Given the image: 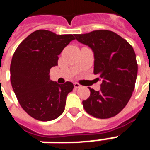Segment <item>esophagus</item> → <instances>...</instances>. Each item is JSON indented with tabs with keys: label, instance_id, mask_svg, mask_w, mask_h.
Segmentation results:
<instances>
[{
	"label": "esophagus",
	"instance_id": "1",
	"mask_svg": "<svg viewBox=\"0 0 150 150\" xmlns=\"http://www.w3.org/2000/svg\"><path fill=\"white\" fill-rule=\"evenodd\" d=\"M74 87H75V89H77V88H81V85L78 83H74Z\"/></svg>",
	"mask_w": 150,
	"mask_h": 150
}]
</instances>
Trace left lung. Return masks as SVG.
<instances>
[{"label":"left lung","mask_w":150,"mask_h":150,"mask_svg":"<svg viewBox=\"0 0 150 150\" xmlns=\"http://www.w3.org/2000/svg\"><path fill=\"white\" fill-rule=\"evenodd\" d=\"M75 36L92 49L93 72L102 80L100 91L89 88L90 96L83 101L85 111L99 119L115 116L128 104L135 88L137 62L134 50L125 39L110 30Z\"/></svg>","instance_id":"obj_1"}]
</instances>
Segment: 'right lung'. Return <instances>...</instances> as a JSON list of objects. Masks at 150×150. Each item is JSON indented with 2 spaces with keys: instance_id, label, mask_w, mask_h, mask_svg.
I'll use <instances>...</instances> for the list:
<instances>
[{
  "instance_id": "1",
  "label": "right lung",
  "mask_w": 150,
  "mask_h": 150,
  "mask_svg": "<svg viewBox=\"0 0 150 150\" xmlns=\"http://www.w3.org/2000/svg\"><path fill=\"white\" fill-rule=\"evenodd\" d=\"M72 34L38 30L18 46L10 64V80L19 104L34 119L50 121L65 109L66 98L73 90L71 82L50 80V70L58 65L62 50L75 39Z\"/></svg>"
}]
</instances>
